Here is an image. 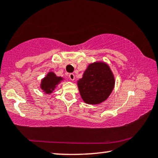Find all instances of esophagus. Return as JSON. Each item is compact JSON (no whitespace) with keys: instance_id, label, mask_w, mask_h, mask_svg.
Wrapping results in <instances>:
<instances>
[{"instance_id":"1","label":"esophagus","mask_w":158,"mask_h":158,"mask_svg":"<svg viewBox=\"0 0 158 158\" xmlns=\"http://www.w3.org/2000/svg\"><path fill=\"white\" fill-rule=\"evenodd\" d=\"M69 78H70L71 81H74L75 80V75L73 73H70L69 74Z\"/></svg>"}]
</instances>
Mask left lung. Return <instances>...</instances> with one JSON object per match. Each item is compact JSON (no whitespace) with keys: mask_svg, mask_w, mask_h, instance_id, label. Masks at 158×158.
Returning <instances> with one entry per match:
<instances>
[{"mask_svg":"<svg viewBox=\"0 0 158 158\" xmlns=\"http://www.w3.org/2000/svg\"><path fill=\"white\" fill-rule=\"evenodd\" d=\"M115 85L111 68L106 63L96 62L90 64L77 81L80 94L88 104H98L106 100Z\"/></svg>","mask_w":158,"mask_h":158,"instance_id":"obj_1","label":"left lung"}]
</instances>
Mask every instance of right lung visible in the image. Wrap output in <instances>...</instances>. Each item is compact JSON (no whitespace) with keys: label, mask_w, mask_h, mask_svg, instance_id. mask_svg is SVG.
<instances>
[{"label":"right lung","mask_w":158,"mask_h":158,"mask_svg":"<svg viewBox=\"0 0 158 158\" xmlns=\"http://www.w3.org/2000/svg\"><path fill=\"white\" fill-rule=\"evenodd\" d=\"M62 80V77H57L53 72H49L41 81L40 88L46 94H52Z\"/></svg>","instance_id":"right-lung-1"}]
</instances>
